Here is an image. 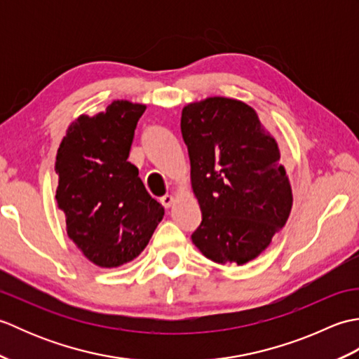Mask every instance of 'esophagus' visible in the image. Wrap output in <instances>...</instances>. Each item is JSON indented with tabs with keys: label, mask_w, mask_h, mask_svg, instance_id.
Returning <instances> with one entry per match:
<instances>
[{
	"label": "esophagus",
	"mask_w": 359,
	"mask_h": 359,
	"mask_svg": "<svg viewBox=\"0 0 359 359\" xmlns=\"http://www.w3.org/2000/svg\"><path fill=\"white\" fill-rule=\"evenodd\" d=\"M160 202H162V205L165 208H170L171 205L174 203V196H171V194H165L162 199H160Z\"/></svg>",
	"instance_id": "esophagus-1"
}]
</instances>
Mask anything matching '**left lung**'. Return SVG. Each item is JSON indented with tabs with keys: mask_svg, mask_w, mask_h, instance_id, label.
<instances>
[{
	"mask_svg": "<svg viewBox=\"0 0 359 359\" xmlns=\"http://www.w3.org/2000/svg\"><path fill=\"white\" fill-rule=\"evenodd\" d=\"M180 129L202 211L193 243L216 264L253 261L293 205L276 140L251 106L226 97L187 104Z\"/></svg>",
	"mask_w": 359,
	"mask_h": 359,
	"instance_id": "left-lung-1",
	"label": "left lung"
}]
</instances>
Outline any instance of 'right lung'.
<instances>
[{"instance_id": "1", "label": "right lung", "mask_w": 359, "mask_h": 359, "mask_svg": "<svg viewBox=\"0 0 359 359\" xmlns=\"http://www.w3.org/2000/svg\"><path fill=\"white\" fill-rule=\"evenodd\" d=\"M147 106L114 100L104 112L80 116L57 152V205L66 231L90 262L114 269L139 256L163 219L128 162L134 129Z\"/></svg>"}]
</instances>
